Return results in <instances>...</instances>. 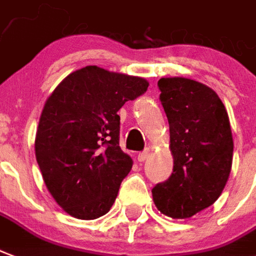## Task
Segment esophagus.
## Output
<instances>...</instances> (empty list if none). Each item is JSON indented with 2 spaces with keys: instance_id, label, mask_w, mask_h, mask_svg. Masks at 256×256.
I'll return each mask as SVG.
<instances>
[{
  "instance_id": "34e87169",
  "label": "esophagus",
  "mask_w": 256,
  "mask_h": 256,
  "mask_svg": "<svg viewBox=\"0 0 256 256\" xmlns=\"http://www.w3.org/2000/svg\"><path fill=\"white\" fill-rule=\"evenodd\" d=\"M149 154H150V150H149V149H145L144 152L138 153V162H144L145 160H146L148 157H149Z\"/></svg>"
}]
</instances>
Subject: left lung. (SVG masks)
<instances>
[{"label": "left lung", "mask_w": 256, "mask_h": 256, "mask_svg": "<svg viewBox=\"0 0 256 256\" xmlns=\"http://www.w3.org/2000/svg\"><path fill=\"white\" fill-rule=\"evenodd\" d=\"M170 123L174 171L152 190L162 214L190 218L218 200L228 182L234 138L225 106L208 85L184 77L157 82Z\"/></svg>", "instance_id": "8db88e82"}]
</instances>
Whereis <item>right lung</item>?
Here are the masks:
<instances>
[{
	"mask_svg": "<svg viewBox=\"0 0 256 256\" xmlns=\"http://www.w3.org/2000/svg\"><path fill=\"white\" fill-rule=\"evenodd\" d=\"M148 86L142 77L85 66L46 100L35 156L47 190L72 217L94 220L111 209L133 166L119 146L118 111Z\"/></svg>",
	"mask_w": 256,
	"mask_h": 256,
	"instance_id": "add662e5",
	"label": "right lung"
}]
</instances>
